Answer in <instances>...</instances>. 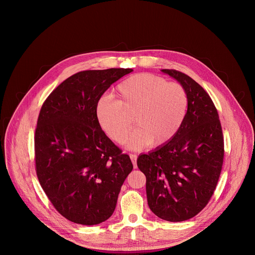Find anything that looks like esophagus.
Here are the masks:
<instances>
[{
    "label": "esophagus",
    "mask_w": 255,
    "mask_h": 255,
    "mask_svg": "<svg viewBox=\"0 0 255 255\" xmlns=\"http://www.w3.org/2000/svg\"><path fill=\"white\" fill-rule=\"evenodd\" d=\"M130 158H131V161H132V163H133V166H134V168H136L137 167V155L136 154H130Z\"/></svg>",
    "instance_id": "esophagus-1"
}]
</instances>
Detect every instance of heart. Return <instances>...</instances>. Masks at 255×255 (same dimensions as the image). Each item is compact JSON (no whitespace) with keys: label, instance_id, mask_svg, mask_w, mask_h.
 <instances>
[{"label":"heart","instance_id":"obj_1","mask_svg":"<svg viewBox=\"0 0 255 255\" xmlns=\"http://www.w3.org/2000/svg\"><path fill=\"white\" fill-rule=\"evenodd\" d=\"M116 101L103 97L96 116L103 131L118 144L126 142L134 117L137 129L128 146L141 149L150 144L161 147L171 141L183 125L188 110V95L183 86L167 83L151 74L134 75L115 89Z\"/></svg>","mask_w":255,"mask_h":255}]
</instances>
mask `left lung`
<instances>
[{
    "mask_svg": "<svg viewBox=\"0 0 255 255\" xmlns=\"http://www.w3.org/2000/svg\"><path fill=\"white\" fill-rule=\"evenodd\" d=\"M188 95L185 121L174 138L137 159L146 176L150 210L160 219H191L209 203L219 180L224 138L217 109L209 94L192 78L175 69H162Z\"/></svg>",
    "mask_w": 255,
    "mask_h": 255,
    "instance_id": "obj_1",
    "label": "left lung"
}]
</instances>
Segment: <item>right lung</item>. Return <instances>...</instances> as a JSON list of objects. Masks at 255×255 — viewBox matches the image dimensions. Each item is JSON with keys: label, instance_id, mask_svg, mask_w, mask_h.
<instances>
[{"label": "right lung", "instance_id": "1", "mask_svg": "<svg viewBox=\"0 0 255 255\" xmlns=\"http://www.w3.org/2000/svg\"><path fill=\"white\" fill-rule=\"evenodd\" d=\"M131 68L83 70L44 101L35 129V169L47 198L67 220L97 225L110 218L133 164L100 127L96 107Z\"/></svg>", "mask_w": 255, "mask_h": 255}]
</instances>
